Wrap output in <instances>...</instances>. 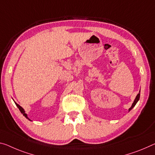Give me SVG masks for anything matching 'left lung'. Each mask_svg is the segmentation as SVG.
<instances>
[{
  "label": "left lung",
  "instance_id": "left-lung-1",
  "mask_svg": "<svg viewBox=\"0 0 155 155\" xmlns=\"http://www.w3.org/2000/svg\"><path fill=\"white\" fill-rule=\"evenodd\" d=\"M139 98H140V91H139V94H137V97H136V98H135V99L134 100V102L133 103H132V106L130 107V108H129V112L130 111V110L132 109V108H133V107L135 106V105H136L137 104V102H138V101L139 100Z\"/></svg>",
  "mask_w": 155,
  "mask_h": 155
}]
</instances>
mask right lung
Segmentation results:
<instances>
[{
    "label": "right lung",
    "instance_id": "1",
    "mask_svg": "<svg viewBox=\"0 0 155 155\" xmlns=\"http://www.w3.org/2000/svg\"><path fill=\"white\" fill-rule=\"evenodd\" d=\"M15 104L16 105V106L18 107V108L19 109V110H20L21 112L22 113V114H23V116H24L25 117H26V119H28L29 120V121H31V120H30V119H29V117H28V114H26V113H25V110H24V109L23 108V107H22L21 106V105H19L18 104H16V102H15Z\"/></svg>",
    "mask_w": 155,
    "mask_h": 155
}]
</instances>
